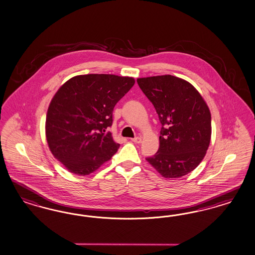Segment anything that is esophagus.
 I'll return each instance as SVG.
<instances>
[{"label":"esophagus","mask_w":255,"mask_h":255,"mask_svg":"<svg viewBox=\"0 0 255 255\" xmlns=\"http://www.w3.org/2000/svg\"><path fill=\"white\" fill-rule=\"evenodd\" d=\"M131 141H132V142H134V143H137V144H139V143H141V142H142V139H141V137H139V136H136V137H134V138H131Z\"/></svg>","instance_id":"obj_1"}]
</instances>
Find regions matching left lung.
Wrapping results in <instances>:
<instances>
[{
	"instance_id": "obj_1",
	"label": "left lung",
	"mask_w": 255,
	"mask_h": 255,
	"mask_svg": "<svg viewBox=\"0 0 255 255\" xmlns=\"http://www.w3.org/2000/svg\"><path fill=\"white\" fill-rule=\"evenodd\" d=\"M137 84L162 124L159 149L146 160L164 178L183 177L207 153L211 137L209 107L192 84L177 77H143Z\"/></svg>"
}]
</instances>
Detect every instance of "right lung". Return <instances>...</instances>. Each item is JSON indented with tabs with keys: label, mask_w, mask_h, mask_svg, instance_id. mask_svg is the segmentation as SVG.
Returning <instances> with one entry per match:
<instances>
[{
	"label": "right lung",
	"mask_w": 255,
	"mask_h": 255,
	"mask_svg": "<svg viewBox=\"0 0 255 255\" xmlns=\"http://www.w3.org/2000/svg\"><path fill=\"white\" fill-rule=\"evenodd\" d=\"M134 84L132 77L91 74L72 77L50 102L46 136L50 151L73 174L86 176L120 147L108 127L117 103Z\"/></svg>",
	"instance_id": "add662e5"
}]
</instances>
